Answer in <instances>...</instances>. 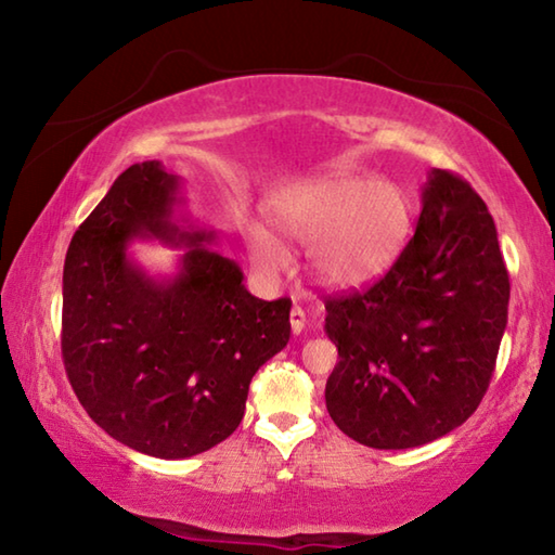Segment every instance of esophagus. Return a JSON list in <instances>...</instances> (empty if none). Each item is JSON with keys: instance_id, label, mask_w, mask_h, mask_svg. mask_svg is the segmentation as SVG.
<instances>
[{"instance_id": "esophagus-1", "label": "esophagus", "mask_w": 555, "mask_h": 555, "mask_svg": "<svg viewBox=\"0 0 555 555\" xmlns=\"http://www.w3.org/2000/svg\"><path fill=\"white\" fill-rule=\"evenodd\" d=\"M304 327H306L304 308L294 306V308H291V331H294V335H300V333H304Z\"/></svg>"}]
</instances>
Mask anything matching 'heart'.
<instances>
[{"mask_svg": "<svg viewBox=\"0 0 555 555\" xmlns=\"http://www.w3.org/2000/svg\"><path fill=\"white\" fill-rule=\"evenodd\" d=\"M286 240L311 247V269L327 288H357L379 279L409 242L413 208L389 181L337 176L294 188L271 205ZM244 244L267 276L291 269V251L264 222H244Z\"/></svg>", "mask_w": 555, "mask_h": 555, "instance_id": "obj_1", "label": "heart"}]
</instances>
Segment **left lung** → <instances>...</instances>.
<instances>
[{"instance_id": "8db88e82", "label": "left lung", "mask_w": 555, "mask_h": 555, "mask_svg": "<svg viewBox=\"0 0 555 555\" xmlns=\"http://www.w3.org/2000/svg\"><path fill=\"white\" fill-rule=\"evenodd\" d=\"M509 311L496 228L469 183L434 168L413 237L362 294L325 300L340 362L325 406L345 436L403 450L463 426L490 387Z\"/></svg>"}]
</instances>
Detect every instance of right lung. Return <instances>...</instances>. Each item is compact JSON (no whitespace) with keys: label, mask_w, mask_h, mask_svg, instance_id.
Returning <instances> with one entry per match:
<instances>
[{"label":"right lung","mask_w":555,"mask_h":555,"mask_svg":"<svg viewBox=\"0 0 555 555\" xmlns=\"http://www.w3.org/2000/svg\"><path fill=\"white\" fill-rule=\"evenodd\" d=\"M181 178L129 166L70 240L63 267V362L95 424L144 455L181 460L234 434L249 382L291 337V300H261L218 232L181 212ZM183 248L152 275L128 244Z\"/></svg>","instance_id":"add662e5"}]
</instances>
